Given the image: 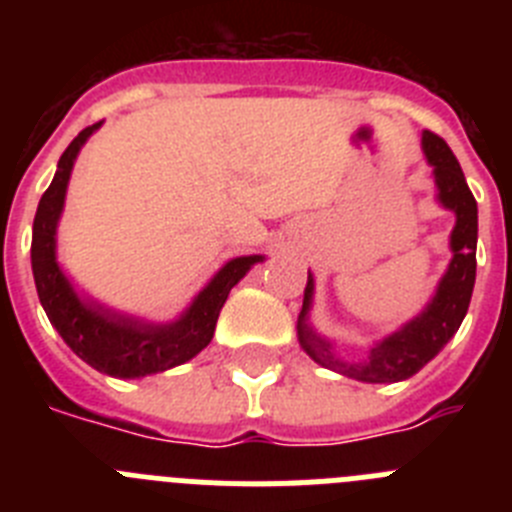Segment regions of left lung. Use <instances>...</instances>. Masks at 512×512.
<instances>
[{
  "label": "left lung",
  "mask_w": 512,
  "mask_h": 512,
  "mask_svg": "<svg viewBox=\"0 0 512 512\" xmlns=\"http://www.w3.org/2000/svg\"><path fill=\"white\" fill-rule=\"evenodd\" d=\"M423 153L433 166V179L438 187V202L456 215V225L451 230V264L438 282L436 295L428 302L418 318L402 325L392 336L379 341L369 351V359L348 364L333 354L325 338H320L312 325L307 323V312L312 305V274L307 271L305 300H302L300 320H297V338L310 359L318 361L325 369L359 379V382H402L423 369L446 343L454 338L461 320L469 310L472 300L474 277H477V200L469 192L464 171L459 161L446 146V140L436 133H423Z\"/></svg>",
  "instance_id": "obj_1"
}]
</instances>
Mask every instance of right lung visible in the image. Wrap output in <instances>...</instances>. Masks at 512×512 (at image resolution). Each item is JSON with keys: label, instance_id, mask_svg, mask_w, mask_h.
<instances>
[{"label": "right lung", "instance_id": "1", "mask_svg": "<svg viewBox=\"0 0 512 512\" xmlns=\"http://www.w3.org/2000/svg\"><path fill=\"white\" fill-rule=\"evenodd\" d=\"M99 125L102 122L81 130L58 158L56 176L35 212L30 259L40 305L66 346L97 372L117 379H135L166 372L200 354L212 341L217 315L230 289L246 277L253 264L264 261V256H238L228 261L174 323H146L107 310L94 300H81L56 261V228L76 156Z\"/></svg>", "mask_w": 512, "mask_h": 512}]
</instances>
